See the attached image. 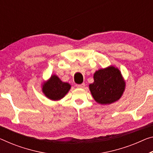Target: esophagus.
Listing matches in <instances>:
<instances>
[{
	"label": "esophagus",
	"instance_id": "esophagus-1",
	"mask_svg": "<svg viewBox=\"0 0 153 153\" xmlns=\"http://www.w3.org/2000/svg\"><path fill=\"white\" fill-rule=\"evenodd\" d=\"M85 86V83H82V84H76V87L79 88H84V87Z\"/></svg>",
	"mask_w": 153,
	"mask_h": 153
}]
</instances>
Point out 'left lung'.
<instances>
[{
    "mask_svg": "<svg viewBox=\"0 0 153 153\" xmlns=\"http://www.w3.org/2000/svg\"><path fill=\"white\" fill-rule=\"evenodd\" d=\"M94 79L90 90L93 98L100 104H111L123 95L125 83L120 70L115 67L98 70L94 74Z\"/></svg>",
    "mask_w": 153,
    "mask_h": 153,
    "instance_id": "8db88e82",
    "label": "left lung"
}]
</instances>
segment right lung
<instances>
[{"mask_svg": "<svg viewBox=\"0 0 153 153\" xmlns=\"http://www.w3.org/2000/svg\"><path fill=\"white\" fill-rule=\"evenodd\" d=\"M70 87L69 83L62 82L57 76L53 75L48 81L43 85L42 91L51 100H57L64 97Z\"/></svg>", "mask_w": 153, "mask_h": 153, "instance_id": "right-lung-1", "label": "right lung"}]
</instances>
